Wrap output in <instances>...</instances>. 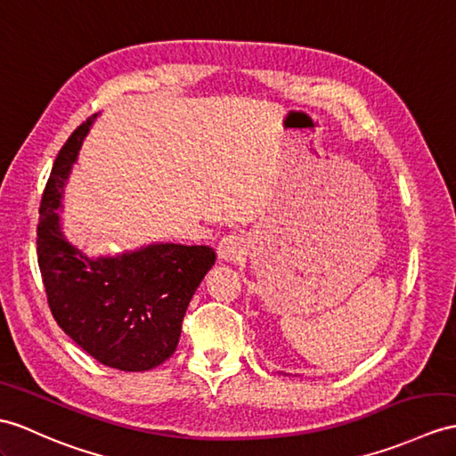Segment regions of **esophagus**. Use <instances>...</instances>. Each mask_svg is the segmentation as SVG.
Wrapping results in <instances>:
<instances>
[{
  "label": "esophagus",
  "instance_id": "obj_1",
  "mask_svg": "<svg viewBox=\"0 0 456 456\" xmlns=\"http://www.w3.org/2000/svg\"><path fill=\"white\" fill-rule=\"evenodd\" d=\"M216 253H218V259L220 261L238 263V261H241L243 257H246L248 241H246V238L240 236V234H230V236L220 240L218 248H216Z\"/></svg>",
  "mask_w": 456,
  "mask_h": 456
}]
</instances>
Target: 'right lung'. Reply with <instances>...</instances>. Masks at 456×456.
<instances>
[{"label":"right lung","mask_w":456,"mask_h":456,"mask_svg":"<svg viewBox=\"0 0 456 456\" xmlns=\"http://www.w3.org/2000/svg\"><path fill=\"white\" fill-rule=\"evenodd\" d=\"M96 116L63 144L42 195L37 251L53 319L94 360L121 371H147L175 352L195 290L215 265L208 246L151 243L88 257L65 238L63 187Z\"/></svg>","instance_id":"obj_1"}]
</instances>
